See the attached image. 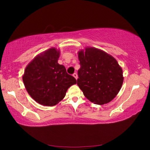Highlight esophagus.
Masks as SVG:
<instances>
[{"label": "esophagus", "instance_id": "1", "mask_svg": "<svg viewBox=\"0 0 150 150\" xmlns=\"http://www.w3.org/2000/svg\"><path fill=\"white\" fill-rule=\"evenodd\" d=\"M73 77H74L76 79H77V78H78V75H77V73H73Z\"/></svg>", "mask_w": 150, "mask_h": 150}]
</instances>
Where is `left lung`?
I'll return each mask as SVG.
<instances>
[{"label":"left lung","instance_id":"8db88e82","mask_svg":"<svg viewBox=\"0 0 150 150\" xmlns=\"http://www.w3.org/2000/svg\"><path fill=\"white\" fill-rule=\"evenodd\" d=\"M81 68L77 85L89 100L96 104L110 103L123 83L122 68L112 56L95 47L79 52Z\"/></svg>","mask_w":150,"mask_h":150}]
</instances>
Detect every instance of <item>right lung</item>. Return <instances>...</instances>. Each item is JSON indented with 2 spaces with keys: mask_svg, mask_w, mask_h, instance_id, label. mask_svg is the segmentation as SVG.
<instances>
[{
  "mask_svg": "<svg viewBox=\"0 0 150 150\" xmlns=\"http://www.w3.org/2000/svg\"><path fill=\"white\" fill-rule=\"evenodd\" d=\"M59 53L55 48H50L37 55L25 69L22 77L28 93L43 106L58 104L68 89L77 83L65 67L58 63Z\"/></svg>",
  "mask_w": 150,
  "mask_h": 150,
  "instance_id": "obj_1",
  "label": "right lung"
}]
</instances>
